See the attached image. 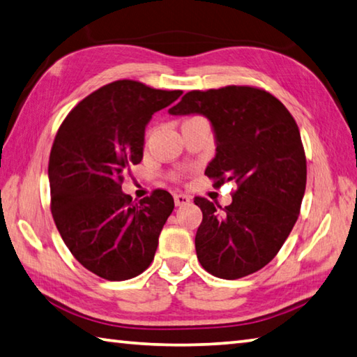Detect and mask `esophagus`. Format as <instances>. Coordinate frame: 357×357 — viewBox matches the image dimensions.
<instances>
[{
  "label": "esophagus",
  "instance_id": "obj_1",
  "mask_svg": "<svg viewBox=\"0 0 357 357\" xmlns=\"http://www.w3.org/2000/svg\"><path fill=\"white\" fill-rule=\"evenodd\" d=\"M187 203H190L189 195H184V193H176V195H174V204L176 206H184Z\"/></svg>",
  "mask_w": 357,
  "mask_h": 357
}]
</instances>
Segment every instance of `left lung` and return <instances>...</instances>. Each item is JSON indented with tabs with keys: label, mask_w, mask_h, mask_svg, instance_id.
<instances>
[{
	"label": "left lung",
	"mask_w": 357,
	"mask_h": 357,
	"mask_svg": "<svg viewBox=\"0 0 357 357\" xmlns=\"http://www.w3.org/2000/svg\"><path fill=\"white\" fill-rule=\"evenodd\" d=\"M168 112L211 120L217 154L206 176L213 187L237 184L229 206L193 199L203 212L195 236L199 264L222 280L261 270L289 237L306 190V154L295 119L276 96L252 86L192 90Z\"/></svg>",
	"instance_id": "left-lung-1"
}]
</instances>
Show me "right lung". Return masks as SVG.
<instances>
[{"label": "right lung", "instance_id": "add662e5", "mask_svg": "<svg viewBox=\"0 0 357 357\" xmlns=\"http://www.w3.org/2000/svg\"><path fill=\"white\" fill-rule=\"evenodd\" d=\"M183 90L114 81L71 109L50 153L51 213L82 267L107 281L131 280L156 255L174 207L167 190L139 203L121 192L123 174L144 158L145 126Z\"/></svg>", "mask_w": 357, "mask_h": 357}]
</instances>
